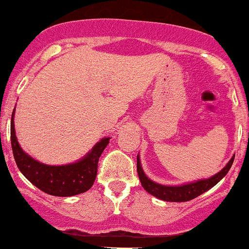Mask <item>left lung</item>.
Returning a JSON list of instances; mask_svg holds the SVG:
<instances>
[{
  "label": "left lung",
  "mask_w": 249,
  "mask_h": 249,
  "mask_svg": "<svg viewBox=\"0 0 249 249\" xmlns=\"http://www.w3.org/2000/svg\"><path fill=\"white\" fill-rule=\"evenodd\" d=\"M233 159H235V156L231 157V160L226 163V166L220 172H218L213 177H211V178L201 179V180L189 184H183V185L169 186L162 185V184L152 181L151 179L147 178L146 174L142 171V164H140L139 155L137 156V171L142 186L147 193L151 194L152 196L160 198V200L168 201V202H186V201L194 200L197 196L202 195L203 193H206L209 189L213 188L214 185H216L228 174L229 169L231 168V166L233 163Z\"/></svg>",
  "instance_id": "left-lung-1"
}]
</instances>
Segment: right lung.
<instances>
[{"instance_id":"add662e5","label":"right lung","mask_w":249,"mask_h":249,"mask_svg":"<svg viewBox=\"0 0 249 249\" xmlns=\"http://www.w3.org/2000/svg\"><path fill=\"white\" fill-rule=\"evenodd\" d=\"M109 140L110 138H103L80 161L64 166H49L23 151L14 130V111L12 114L11 142L17 166L30 183L48 195L69 197L89 190L97 177L99 157Z\"/></svg>"}]
</instances>
